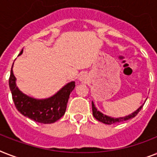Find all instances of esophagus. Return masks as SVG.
<instances>
[{
	"label": "esophagus",
	"mask_w": 157,
	"mask_h": 157,
	"mask_svg": "<svg viewBox=\"0 0 157 157\" xmlns=\"http://www.w3.org/2000/svg\"><path fill=\"white\" fill-rule=\"evenodd\" d=\"M80 81H81L82 83H86L87 82V81H88V78H87V76H86V75H82V76L80 77Z\"/></svg>",
	"instance_id": "1"
}]
</instances>
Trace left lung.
I'll return each mask as SVG.
<instances>
[{
    "mask_svg": "<svg viewBox=\"0 0 157 157\" xmlns=\"http://www.w3.org/2000/svg\"><path fill=\"white\" fill-rule=\"evenodd\" d=\"M144 104L141 105L140 107L138 108V109L134 112L131 114L128 115V116H125V117H109V116H107V115L103 114L101 112H99L97 107H95V105L94 103V102L92 101V111H93V116L95 118L96 120H98V121L102 122V123H104V124H115V123H118V122H121L124 121H127V120L132 119L134 118V117H136V115L140 112V110L142 109Z\"/></svg>",
    "mask_w": 157,
    "mask_h": 157,
    "instance_id": "1",
    "label": "left lung"
}]
</instances>
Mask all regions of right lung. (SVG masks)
<instances>
[{"label":"right lung","instance_id":"right-lung-1","mask_svg":"<svg viewBox=\"0 0 157 157\" xmlns=\"http://www.w3.org/2000/svg\"><path fill=\"white\" fill-rule=\"evenodd\" d=\"M23 52V50H22L18 56ZM13 66L11 67L9 86L13 103L18 112L24 117L42 124H52L60 119L66 112L70 94L76 86L75 81L65 85L50 98H35L23 93L16 86Z\"/></svg>","mask_w":157,"mask_h":157}]
</instances>
